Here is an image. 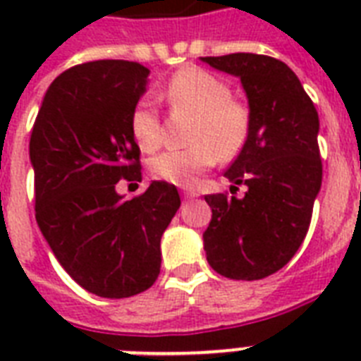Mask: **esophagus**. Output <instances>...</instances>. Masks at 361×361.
<instances>
[{
	"label": "esophagus",
	"mask_w": 361,
	"mask_h": 361,
	"mask_svg": "<svg viewBox=\"0 0 361 361\" xmlns=\"http://www.w3.org/2000/svg\"><path fill=\"white\" fill-rule=\"evenodd\" d=\"M195 197H198L197 191H185V192H183V198H185V200H191V198H195Z\"/></svg>",
	"instance_id": "obj_1"
}]
</instances>
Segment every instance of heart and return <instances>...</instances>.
<instances>
[{"mask_svg": "<svg viewBox=\"0 0 361 361\" xmlns=\"http://www.w3.org/2000/svg\"><path fill=\"white\" fill-rule=\"evenodd\" d=\"M164 97L174 112L195 116L189 142L180 152H164L149 161L155 180L178 187H192L204 170L214 166L217 157L231 161L243 149L251 127L245 104L232 99L225 80L200 67H183L172 75ZM130 135L142 152H155L163 142V125L149 99H140L130 112Z\"/></svg>", "mask_w": 361, "mask_h": 361, "instance_id": "1", "label": "heart"}]
</instances>
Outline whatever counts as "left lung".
I'll use <instances>...</instances> for the list:
<instances>
[{"mask_svg":"<svg viewBox=\"0 0 361 361\" xmlns=\"http://www.w3.org/2000/svg\"><path fill=\"white\" fill-rule=\"evenodd\" d=\"M202 61L240 78L251 114L245 146L225 172L232 189L247 191L204 197L212 208L204 251L228 279H264L296 255L309 231L322 183L319 112L279 59L238 52Z\"/></svg>","mask_w":361,"mask_h":361,"instance_id":"obj_1","label":"left lung"}]
</instances>
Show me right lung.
<instances>
[{
  "instance_id": "add662e5",
  "label": "right lung",
  "mask_w": 361,
  "mask_h": 361,
  "mask_svg": "<svg viewBox=\"0 0 361 361\" xmlns=\"http://www.w3.org/2000/svg\"><path fill=\"white\" fill-rule=\"evenodd\" d=\"M147 75L123 59L75 65L50 84L31 130L37 225L65 271L101 298L155 283L161 236L181 204L166 181L130 200L116 192L120 180H142L129 120Z\"/></svg>"
}]
</instances>
